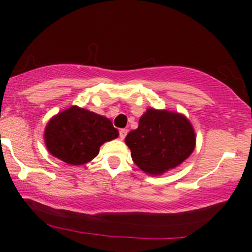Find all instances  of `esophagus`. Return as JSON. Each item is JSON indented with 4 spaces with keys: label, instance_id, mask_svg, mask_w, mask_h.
<instances>
[{
    "label": "esophagus",
    "instance_id": "34e87169",
    "mask_svg": "<svg viewBox=\"0 0 252 252\" xmlns=\"http://www.w3.org/2000/svg\"><path fill=\"white\" fill-rule=\"evenodd\" d=\"M126 134H128V129H121L120 130V138H121V140H124Z\"/></svg>",
    "mask_w": 252,
    "mask_h": 252
}]
</instances>
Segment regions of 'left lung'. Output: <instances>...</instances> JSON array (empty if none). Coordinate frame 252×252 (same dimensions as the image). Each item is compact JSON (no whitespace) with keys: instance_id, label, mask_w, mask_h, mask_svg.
<instances>
[{"instance_id":"1","label":"left lung","mask_w":252,"mask_h":252,"mask_svg":"<svg viewBox=\"0 0 252 252\" xmlns=\"http://www.w3.org/2000/svg\"><path fill=\"white\" fill-rule=\"evenodd\" d=\"M132 161L143 172L162 174L175 168L192 154L195 134L189 121L178 112L148 109L138 128L126 137Z\"/></svg>"}]
</instances>
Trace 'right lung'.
<instances>
[{
    "label": "right lung",
    "mask_w": 252,
    "mask_h": 252,
    "mask_svg": "<svg viewBox=\"0 0 252 252\" xmlns=\"http://www.w3.org/2000/svg\"><path fill=\"white\" fill-rule=\"evenodd\" d=\"M116 137L118 130L109 118L78 106L59 112L45 129L48 152L72 166L91 161L104 142Z\"/></svg>",
    "instance_id": "1"
}]
</instances>
